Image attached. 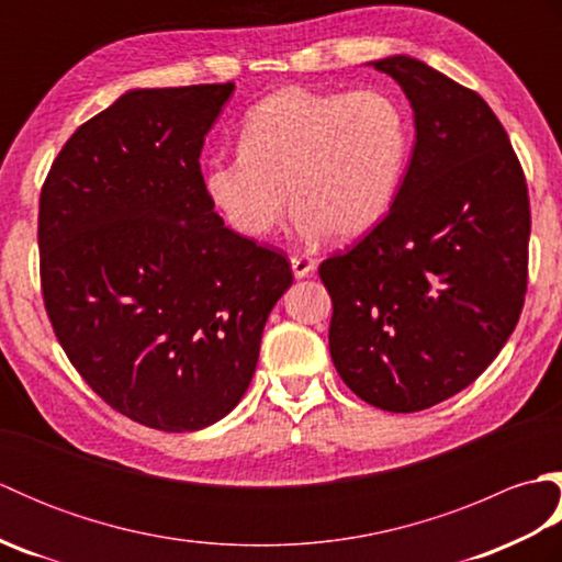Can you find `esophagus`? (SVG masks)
I'll return each mask as SVG.
<instances>
[{"mask_svg":"<svg viewBox=\"0 0 562 562\" xmlns=\"http://www.w3.org/2000/svg\"><path fill=\"white\" fill-rule=\"evenodd\" d=\"M290 262H292V272H294L296 280L308 278V274L316 270V260L308 258V256H292Z\"/></svg>","mask_w":562,"mask_h":562,"instance_id":"34e87169","label":"esophagus"}]
</instances>
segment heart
Returning <instances> with one entry per match:
<instances>
[{
    "label": "heart",
    "instance_id": "b5f03b06",
    "mask_svg": "<svg viewBox=\"0 0 562 562\" xmlns=\"http://www.w3.org/2000/svg\"><path fill=\"white\" fill-rule=\"evenodd\" d=\"M413 147L405 105L384 89L290 87L248 111L241 149L205 166V188L236 232L262 238L292 207L306 236L357 238L384 220Z\"/></svg>",
    "mask_w": 562,
    "mask_h": 562
}]
</instances>
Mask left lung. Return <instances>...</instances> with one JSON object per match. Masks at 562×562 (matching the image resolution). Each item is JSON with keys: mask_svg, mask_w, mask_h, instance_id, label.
Wrapping results in <instances>:
<instances>
[{"mask_svg": "<svg viewBox=\"0 0 562 562\" xmlns=\"http://www.w3.org/2000/svg\"><path fill=\"white\" fill-rule=\"evenodd\" d=\"M374 69L415 117L408 171L360 244L321 262L330 357L357 396L415 413L479 379L527 294L531 212L503 123L479 93L408 55Z\"/></svg>", "mask_w": 562, "mask_h": 562, "instance_id": "8db88e82", "label": "left lung"}]
</instances>
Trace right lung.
I'll return each instance as SVG.
<instances>
[{"mask_svg":"<svg viewBox=\"0 0 562 562\" xmlns=\"http://www.w3.org/2000/svg\"><path fill=\"white\" fill-rule=\"evenodd\" d=\"M234 83L130 89L41 190L43 300L83 381L130 420L195 432L254 379L290 262L224 226L200 171Z\"/></svg>","mask_w":562,"mask_h":562,"instance_id":"obj_1","label":"right lung"}]
</instances>
